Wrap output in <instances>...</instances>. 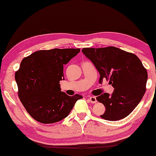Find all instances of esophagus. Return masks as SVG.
I'll return each instance as SVG.
<instances>
[{
	"instance_id": "obj_1",
	"label": "esophagus",
	"mask_w": 156,
	"mask_h": 156,
	"mask_svg": "<svg viewBox=\"0 0 156 156\" xmlns=\"http://www.w3.org/2000/svg\"><path fill=\"white\" fill-rule=\"evenodd\" d=\"M89 101H90L91 104H95V103H97V99H96L95 97H89Z\"/></svg>"
}]
</instances>
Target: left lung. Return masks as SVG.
Returning <instances> with one entry per match:
<instances>
[{"label": "left lung", "instance_id": "left-lung-1", "mask_svg": "<svg viewBox=\"0 0 156 156\" xmlns=\"http://www.w3.org/2000/svg\"><path fill=\"white\" fill-rule=\"evenodd\" d=\"M82 51L99 72V83L109 80L114 88L112 95L104 93L97 97L106 108L100 116L105 120L118 121L129 116L146 90L148 73L141 61L133 53L115 47L83 48Z\"/></svg>", "mask_w": 156, "mask_h": 156}]
</instances>
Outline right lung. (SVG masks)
Wrapping results in <instances>:
<instances>
[{
	"label": "right lung",
	"mask_w": 156,
	"mask_h": 156,
	"mask_svg": "<svg viewBox=\"0 0 156 156\" xmlns=\"http://www.w3.org/2000/svg\"><path fill=\"white\" fill-rule=\"evenodd\" d=\"M80 49L55 48L39 50L25 57L15 74L18 97L27 113L38 122L53 123L66 118L78 99L61 91L64 65Z\"/></svg>",
	"instance_id": "add662e5"
}]
</instances>
